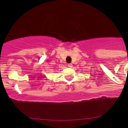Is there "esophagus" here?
<instances>
[{"mask_svg": "<svg viewBox=\"0 0 128 128\" xmlns=\"http://www.w3.org/2000/svg\"><path fill=\"white\" fill-rule=\"evenodd\" d=\"M68 67H70V68L72 67V64H68Z\"/></svg>", "mask_w": 128, "mask_h": 128, "instance_id": "obj_1", "label": "esophagus"}]
</instances>
